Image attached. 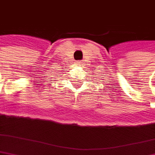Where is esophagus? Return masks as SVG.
Returning <instances> with one entry per match:
<instances>
[{
  "label": "esophagus",
  "instance_id": "obj_1",
  "mask_svg": "<svg viewBox=\"0 0 155 155\" xmlns=\"http://www.w3.org/2000/svg\"><path fill=\"white\" fill-rule=\"evenodd\" d=\"M77 64H78V65H84V61H79V62H78Z\"/></svg>",
  "mask_w": 155,
  "mask_h": 155
}]
</instances>
